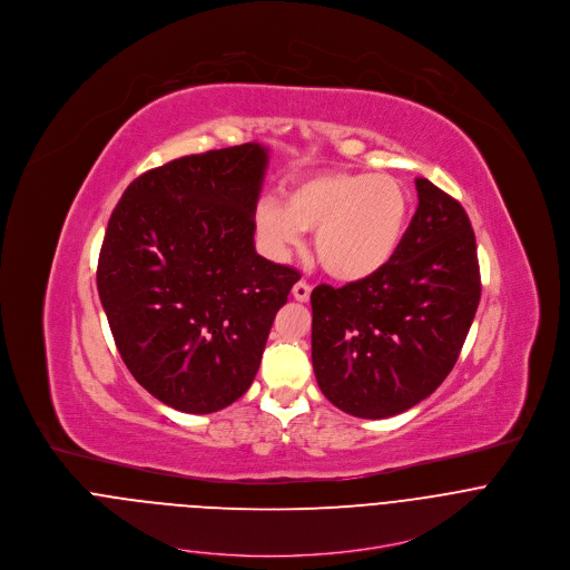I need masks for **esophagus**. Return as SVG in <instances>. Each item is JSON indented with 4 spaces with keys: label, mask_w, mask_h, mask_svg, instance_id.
I'll list each match as a JSON object with an SVG mask.
<instances>
[{
    "label": "esophagus",
    "mask_w": 570,
    "mask_h": 570,
    "mask_svg": "<svg viewBox=\"0 0 570 570\" xmlns=\"http://www.w3.org/2000/svg\"><path fill=\"white\" fill-rule=\"evenodd\" d=\"M292 296L298 301V303H307L309 296H312V285L305 283V281H298L292 289Z\"/></svg>",
    "instance_id": "obj_1"
}]
</instances>
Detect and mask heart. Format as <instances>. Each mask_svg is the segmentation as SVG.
Returning a JSON list of instances; mask_svg holds the SVG:
<instances>
[{"mask_svg": "<svg viewBox=\"0 0 570 570\" xmlns=\"http://www.w3.org/2000/svg\"><path fill=\"white\" fill-rule=\"evenodd\" d=\"M410 217V190L393 175L325 170L292 181L285 204L256 206V233L276 256L316 233V258L337 281H362L384 269L397 254Z\"/></svg>", "mask_w": 570, "mask_h": 570, "instance_id": "1", "label": "heart"}]
</instances>
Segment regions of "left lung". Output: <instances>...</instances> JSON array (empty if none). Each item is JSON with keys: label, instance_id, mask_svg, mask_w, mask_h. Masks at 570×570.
Here are the masks:
<instances>
[{"label": "left lung", "instance_id": "obj_1", "mask_svg": "<svg viewBox=\"0 0 570 570\" xmlns=\"http://www.w3.org/2000/svg\"><path fill=\"white\" fill-rule=\"evenodd\" d=\"M416 213L391 263L312 292V362L333 406L386 419L430 397L454 368L481 301L476 237L463 206L416 177Z\"/></svg>", "mask_w": 570, "mask_h": 570}]
</instances>
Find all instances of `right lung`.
Returning <instances> with one entry per match:
<instances>
[{
    "mask_svg": "<svg viewBox=\"0 0 570 570\" xmlns=\"http://www.w3.org/2000/svg\"><path fill=\"white\" fill-rule=\"evenodd\" d=\"M258 142L142 173L114 208L96 285L118 353L166 406L208 414L249 389L301 274L254 249Z\"/></svg>",
    "mask_w": 570,
    "mask_h": 570,
    "instance_id": "right-lung-1",
    "label": "right lung"
}]
</instances>
